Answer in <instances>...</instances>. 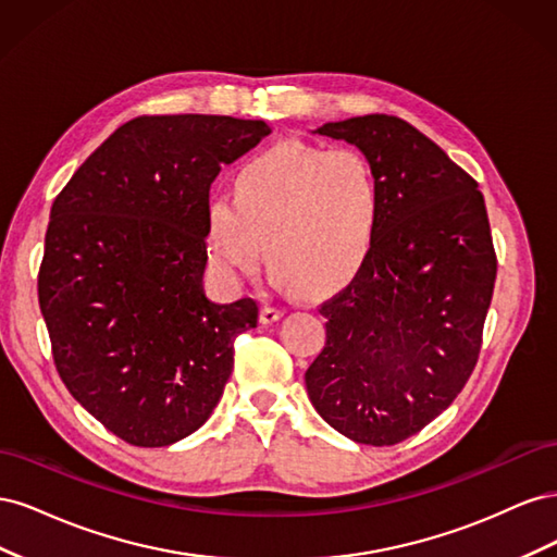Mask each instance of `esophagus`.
Segmentation results:
<instances>
[{
  "label": "esophagus",
  "instance_id": "34e87169",
  "mask_svg": "<svg viewBox=\"0 0 557 557\" xmlns=\"http://www.w3.org/2000/svg\"><path fill=\"white\" fill-rule=\"evenodd\" d=\"M283 315V309H278V307H262V311H260V323L262 325H272V323H276V320Z\"/></svg>",
  "mask_w": 557,
  "mask_h": 557
}]
</instances>
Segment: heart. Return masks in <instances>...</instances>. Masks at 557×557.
<instances>
[{"label": "heart", "mask_w": 557, "mask_h": 557, "mask_svg": "<svg viewBox=\"0 0 557 557\" xmlns=\"http://www.w3.org/2000/svg\"><path fill=\"white\" fill-rule=\"evenodd\" d=\"M383 213L372 162L352 148L281 144L244 162L232 197L205 205V250L227 283L258 272L301 295L339 290L369 258Z\"/></svg>", "instance_id": "1"}]
</instances>
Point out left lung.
<instances>
[{
  "mask_svg": "<svg viewBox=\"0 0 557 557\" xmlns=\"http://www.w3.org/2000/svg\"><path fill=\"white\" fill-rule=\"evenodd\" d=\"M372 162L383 213L372 252L325 301L307 393L356 444L393 446L446 411L474 372L497 260L479 183L397 115L313 129Z\"/></svg>",
  "mask_w": 557,
  "mask_h": 557,
  "instance_id": "obj_1",
  "label": "left lung"
}]
</instances>
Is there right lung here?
<instances>
[{
	"label": "right lung",
	"mask_w": 557,
	"mask_h": 557,
	"mask_svg": "<svg viewBox=\"0 0 557 557\" xmlns=\"http://www.w3.org/2000/svg\"><path fill=\"white\" fill-rule=\"evenodd\" d=\"M272 132L230 115L117 127L50 209L39 307L66 391L132 446L176 444L221 401L258 305L205 293V205L223 164Z\"/></svg>",
	"instance_id": "right-lung-1"
}]
</instances>
